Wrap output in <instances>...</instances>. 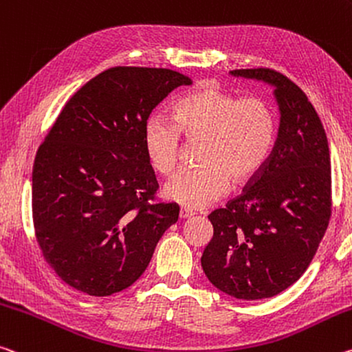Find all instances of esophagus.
<instances>
[{"mask_svg":"<svg viewBox=\"0 0 352 352\" xmlns=\"http://www.w3.org/2000/svg\"><path fill=\"white\" fill-rule=\"evenodd\" d=\"M194 213L191 210H186V208H182L180 210V219H189V217H192Z\"/></svg>","mask_w":352,"mask_h":352,"instance_id":"esophagus-1","label":"esophagus"}]
</instances>
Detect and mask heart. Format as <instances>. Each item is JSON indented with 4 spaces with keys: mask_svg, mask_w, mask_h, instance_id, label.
I'll use <instances>...</instances> for the list:
<instances>
[{
    "mask_svg": "<svg viewBox=\"0 0 352 352\" xmlns=\"http://www.w3.org/2000/svg\"><path fill=\"white\" fill-rule=\"evenodd\" d=\"M180 135L202 141L196 169H183L166 182L163 196L186 208H204L235 186L258 175L272 152L277 119L263 97L238 98L214 81L199 82L175 100L170 120L152 116L144 124L142 146L160 174H169L180 156Z\"/></svg>",
    "mask_w": 352,
    "mask_h": 352,
    "instance_id": "b5f03b06",
    "label": "heart"
}]
</instances>
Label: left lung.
<instances>
[{
	"label": "left lung",
	"instance_id": "obj_1",
	"mask_svg": "<svg viewBox=\"0 0 352 352\" xmlns=\"http://www.w3.org/2000/svg\"><path fill=\"white\" fill-rule=\"evenodd\" d=\"M232 76L274 87L280 122L263 169L243 194L208 216L205 276L228 296L272 298L309 267L331 219V155L324 126L302 89L271 69Z\"/></svg>",
	"mask_w": 352,
	"mask_h": 352
}]
</instances>
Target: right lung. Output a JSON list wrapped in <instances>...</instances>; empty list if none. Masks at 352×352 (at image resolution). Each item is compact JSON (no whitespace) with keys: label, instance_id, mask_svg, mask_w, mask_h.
Wrapping results in <instances>:
<instances>
[{"label":"right lung","instance_id":"1","mask_svg":"<svg viewBox=\"0 0 352 352\" xmlns=\"http://www.w3.org/2000/svg\"><path fill=\"white\" fill-rule=\"evenodd\" d=\"M191 78L169 69L114 67L67 102L37 150L32 217L45 260L72 288L111 296L133 285L175 204H153L155 172L142 146L152 111Z\"/></svg>","mask_w":352,"mask_h":352}]
</instances>
